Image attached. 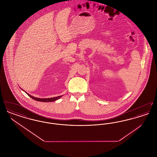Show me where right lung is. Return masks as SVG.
<instances>
[{"label":"right lung","instance_id":"obj_1","mask_svg":"<svg viewBox=\"0 0 157 157\" xmlns=\"http://www.w3.org/2000/svg\"><path fill=\"white\" fill-rule=\"evenodd\" d=\"M21 90L24 91V90H23L22 88H21ZM24 92H25V91H24ZM26 94L29 95V97H30L31 98L33 99L34 100H36V101H39V102H53V101H56V100L59 99L60 98L62 97V96H59V97H56L49 98H39L34 97L30 95V94H28V93H26Z\"/></svg>","mask_w":157,"mask_h":157}]
</instances>
